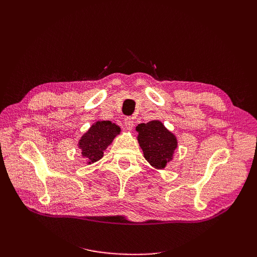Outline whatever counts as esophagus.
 I'll list each match as a JSON object with an SVG mask.
<instances>
[{"mask_svg":"<svg viewBox=\"0 0 257 257\" xmlns=\"http://www.w3.org/2000/svg\"><path fill=\"white\" fill-rule=\"evenodd\" d=\"M124 124H125V128L127 131H132L134 127V119L133 118H125V120H124Z\"/></svg>","mask_w":257,"mask_h":257,"instance_id":"esophagus-1","label":"esophagus"}]
</instances>
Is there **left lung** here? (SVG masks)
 Listing matches in <instances>:
<instances>
[{"label":"left lung","mask_w":257,"mask_h":257,"mask_svg":"<svg viewBox=\"0 0 257 257\" xmlns=\"http://www.w3.org/2000/svg\"><path fill=\"white\" fill-rule=\"evenodd\" d=\"M136 131L145 159L154 167L164 168L173 160V153L177 148L175 135L166 130L162 122L155 120L138 124Z\"/></svg>","instance_id":"left-lung-1"}]
</instances>
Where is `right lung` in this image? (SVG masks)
Instances as JSON below:
<instances>
[{
    "label": "right lung",
    "instance_id": "obj_1",
    "mask_svg": "<svg viewBox=\"0 0 257 257\" xmlns=\"http://www.w3.org/2000/svg\"><path fill=\"white\" fill-rule=\"evenodd\" d=\"M120 133V127L110 121H97L89 128L79 141L81 154L89 164L103 158L104 150Z\"/></svg>",
    "mask_w": 257,
    "mask_h": 257
}]
</instances>
